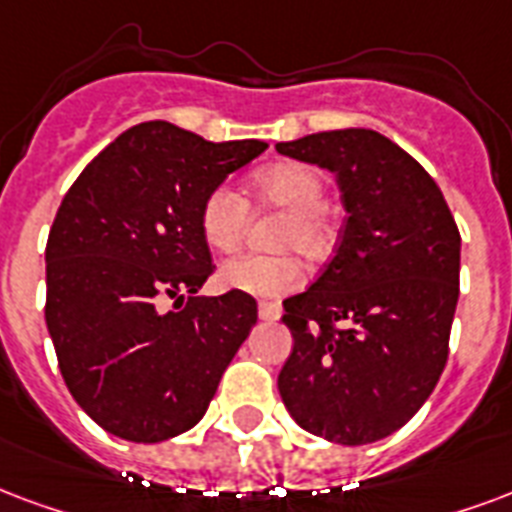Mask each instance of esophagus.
Segmentation results:
<instances>
[{"label":"esophagus","mask_w":512,"mask_h":512,"mask_svg":"<svg viewBox=\"0 0 512 512\" xmlns=\"http://www.w3.org/2000/svg\"><path fill=\"white\" fill-rule=\"evenodd\" d=\"M257 314H260V320H279L282 317V306L271 304V301H260Z\"/></svg>","instance_id":"34e87169"}]
</instances>
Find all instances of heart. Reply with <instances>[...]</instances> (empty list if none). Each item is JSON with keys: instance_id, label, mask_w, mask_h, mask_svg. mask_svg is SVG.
<instances>
[{"instance_id": "b5f03b06", "label": "heart", "mask_w": 512, "mask_h": 512, "mask_svg": "<svg viewBox=\"0 0 512 512\" xmlns=\"http://www.w3.org/2000/svg\"><path fill=\"white\" fill-rule=\"evenodd\" d=\"M252 192L263 206L287 211L274 244L279 249H298L309 257H320L331 249V219L323 211L325 181L304 162H276L257 170ZM249 225V203L230 184L208 189L200 203V233L214 252H233ZM301 263L290 252L279 255L230 257L219 268V282L227 290L246 295L279 298L301 285Z\"/></svg>"}]
</instances>
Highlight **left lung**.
<instances>
[{"label": "left lung", "mask_w": 512, "mask_h": 512, "mask_svg": "<svg viewBox=\"0 0 512 512\" xmlns=\"http://www.w3.org/2000/svg\"><path fill=\"white\" fill-rule=\"evenodd\" d=\"M276 151L336 173L347 211L331 263L282 304L293 352L279 393L314 437L369 445L423 407L448 363L456 219L437 181L380 132H314Z\"/></svg>", "instance_id": "1"}]
</instances>
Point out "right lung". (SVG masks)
Instances as JSON below:
<instances>
[{
  "mask_svg": "<svg viewBox=\"0 0 512 512\" xmlns=\"http://www.w3.org/2000/svg\"><path fill=\"white\" fill-rule=\"evenodd\" d=\"M266 149L143 121L67 189L45 246V325L64 385L113 437L192 429L257 323L252 295H198L214 274L200 203Z\"/></svg>",
  "mask_w": 512,
  "mask_h": 512,
  "instance_id": "right-lung-1",
  "label": "right lung"
}]
</instances>
